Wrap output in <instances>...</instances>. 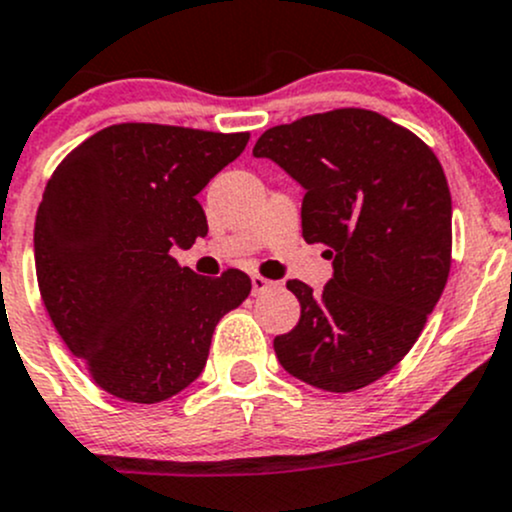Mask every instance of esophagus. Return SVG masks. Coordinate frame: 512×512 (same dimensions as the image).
Segmentation results:
<instances>
[{
  "label": "esophagus",
  "mask_w": 512,
  "mask_h": 512,
  "mask_svg": "<svg viewBox=\"0 0 512 512\" xmlns=\"http://www.w3.org/2000/svg\"><path fill=\"white\" fill-rule=\"evenodd\" d=\"M273 285H276V283H273V280L258 276V273H254V276H251V288H254V295L266 293V290H271Z\"/></svg>",
  "instance_id": "esophagus-1"
}]
</instances>
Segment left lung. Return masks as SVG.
Here are the masks:
<instances>
[{"instance_id": "obj_1", "label": "left lung", "mask_w": 512, "mask_h": 512, "mask_svg": "<svg viewBox=\"0 0 512 512\" xmlns=\"http://www.w3.org/2000/svg\"><path fill=\"white\" fill-rule=\"evenodd\" d=\"M256 158L305 188L302 236L329 246L322 295L288 280L300 322L273 339L290 376L351 393L403 361L452 266V195L434 151L371 109L342 107L271 126Z\"/></svg>"}]
</instances>
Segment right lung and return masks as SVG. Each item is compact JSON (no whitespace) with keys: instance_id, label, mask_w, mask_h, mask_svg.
Here are the masks:
<instances>
[{"instance_id":"1","label":"right lung","mask_w":512,"mask_h":512,"mask_svg":"<svg viewBox=\"0 0 512 512\" xmlns=\"http://www.w3.org/2000/svg\"><path fill=\"white\" fill-rule=\"evenodd\" d=\"M246 144L249 131L126 122L53 170L34 227L38 290L63 342L114 398L151 405L188 388L217 322L249 298L239 268L200 278L170 254L207 234L197 192Z\"/></svg>"}]
</instances>
